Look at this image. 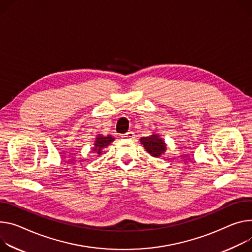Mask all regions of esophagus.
Listing matches in <instances>:
<instances>
[{
  "label": "esophagus",
  "mask_w": 252,
  "mask_h": 252,
  "mask_svg": "<svg viewBox=\"0 0 252 252\" xmlns=\"http://www.w3.org/2000/svg\"><path fill=\"white\" fill-rule=\"evenodd\" d=\"M124 138L128 139V140H131V139L134 138V132H133L132 130H129V131H127V132L124 135Z\"/></svg>",
  "instance_id": "esophagus-1"
}]
</instances>
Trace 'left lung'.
I'll use <instances>...</instances> for the list:
<instances>
[{
  "instance_id": "8db88e82",
  "label": "left lung",
  "mask_w": 252,
  "mask_h": 252,
  "mask_svg": "<svg viewBox=\"0 0 252 252\" xmlns=\"http://www.w3.org/2000/svg\"><path fill=\"white\" fill-rule=\"evenodd\" d=\"M141 143L144 145L146 151L156 158L161 157V155H163L166 151V144L158 134L144 136L141 139Z\"/></svg>"
}]
</instances>
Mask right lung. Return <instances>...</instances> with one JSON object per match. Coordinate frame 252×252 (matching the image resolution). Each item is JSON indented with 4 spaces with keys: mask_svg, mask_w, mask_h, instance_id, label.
I'll return each instance as SVG.
<instances>
[{
    "mask_svg": "<svg viewBox=\"0 0 252 252\" xmlns=\"http://www.w3.org/2000/svg\"><path fill=\"white\" fill-rule=\"evenodd\" d=\"M95 143H94V151L96 152L98 155L101 154V150L108 146L111 142H113V138H111V136H97V138L95 139Z\"/></svg>",
    "mask_w": 252,
    "mask_h": 252,
    "instance_id": "obj_1",
    "label": "right lung"
}]
</instances>
